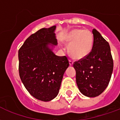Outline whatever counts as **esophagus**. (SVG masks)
Segmentation results:
<instances>
[{
    "label": "esophagus",
    "mask_w": 120,
    "mask_h": 120,
    "mask_svg": "<svg viewBox=\"0 0 120 120\" xmlns=\"http://www.w3.org/2000/svg\"><path fill=\"white\" fill-rule=\"evenodd\" d=\"M69 64H70V66H72L73 64V61H71V60H69Z\"/></svg>",
    "instance_id": "esophagus-1"
}]
</instances>
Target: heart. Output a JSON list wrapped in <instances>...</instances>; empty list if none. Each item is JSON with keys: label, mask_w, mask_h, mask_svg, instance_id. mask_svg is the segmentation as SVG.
<instances>
[{"label": "heart", "mask_w": 120, "mask_h": 120, "mask_svg": "<svg viewBox=\"0 0 120 120\" xmlns=\"http://www.w3.org/2000/svg\"><path fill=\"white\" fill-rule=\"evenodd\" d=\"M63 41L68 45V52L71 57L82 59L89 55L92 50L93 35L88 29H75L67 34Z\"/></svg>", "instance_id": "obj_1"}]
</instances>
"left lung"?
Returning <instances> with one entry per match:
<instances>
[{
    "mask_svg": "<svg viewBox=\"0 0 120 120\" xmlns=\"http://www.w3.org/2000/svg\"><path fill=\"white\" fill-rule=\"evenodd\" d=\"M92 32L91 52L84 59L73 64L79 90L88 97H96L104 92L113 71V60L108 42L95 29Z\"/></svg>",
    "mask_w": 120,
    "mask_h": 120,
    "instance_id": "1",
    "label": "left lung"
}]
</instances>
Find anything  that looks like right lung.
<instances>
[{
	"label": "right lung",
	"instance_id": "1",
	"mask_svg": "<svg viewBox=\"0 0 120 120\" xmlns=\"http://www.w3.org/2000/svg\"><path fill=\"white\" fill-rule=\"evenodd\" d=\"M56 26L42 28L25 40L18 51L19 74L29 93L49 102L57 97L64 73L69 66L66 56L54 54Z\"/></svg>",
	"mask_w": 120,
	"mask_h": 120
}]
</instances>
